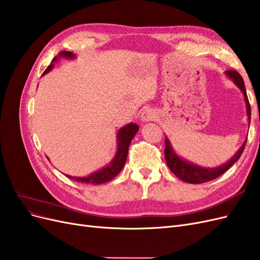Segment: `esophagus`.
Masks as SVG:
<instances>
[{
  "label": "esophagus",
  "mask_w": 260,
  "mask_h": 260,
  "mask_svg": "<svg viewBox=\"0 0 260 260\" xmlns=\"http://www.w3.org/2000/svg\"><path fill=\"white\" fill-rule=\"evenodd\" d=\"M156 117V113L154 109L152 108H145L144 111L141 114V121L142 122H148V121H152L155 119Z\"/></svg>",
  "instance_id": "esophagus-1"
}]
</instances>
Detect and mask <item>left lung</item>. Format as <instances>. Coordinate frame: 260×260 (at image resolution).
<instances>
[{
	"mask_svg": "<svg viewBox=\"0 0 260 260\" xmlns=\"http://www.w3.org/2000/svg\"><path fill=\"white\" fill-rule=\"evenodd\" d=\"M224 75L238 86L244 95V101H245V104H246L247 121L249 125L250 105L247 99V94L245 90V85H244L243 78L240 76L239 73L235 72V70H226V72H224ZM246 141L247 140L244 141L241 147L238 149V152L235 153L226 162L222 164L221 166L207 168V167L199 166V165H195L188 160H185L184 158H182V157L179 156L174 149V147H172V144L169 141V139L165 136V143H166V146H165V158H166V162L168 165L169 169L174 172L180 180L184 181L186 183H192V184L204 183V182H208L210 180H214L219 176H221L223 172H225L228 169H229L235 161H238L244 151V147H245Z\"/></svg>",
	"mask_w": 260,
	"mask_h": 260,
	"instance_id": "left-lung-1",
	"label": "left lung"
}]
</instances>
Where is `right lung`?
I'll use <instances>...</instances> for the list:
<instances>
[{"instance_id": "1", "label": "right lung", "mask_w": 260, "mask_h": 260, "mask_svg": "<svg viewBox=\"0 0 260 260\" xmlns=\"http://www.w3.org/2000/svg\"><path fill=\"white\" fill-rule=\"evenodd\" d=\"M61 58H66V59H75L76 58V54L73 52H66L62 51L58 53L57 56H55L51 62V65L45 69V72L42 74V76L46 75L50 73L51 70L54 68V62H57ZM139 131V125L137 123L130 122L128 124L123 125L117 132V151L115 156L113 157V159L111 162L107 164L105 167L101 168L98 171H94L93 174L85 176V177H72L69 175H66L68 178L73 179L75 181H78V182H82V183H90V184H102V183H106L108 181L113 180L119 172L122 170L125 160H127V156H128V148L131 143L132 139L135 138L137 135V132Z\"/></svg>"}]
</instances>
